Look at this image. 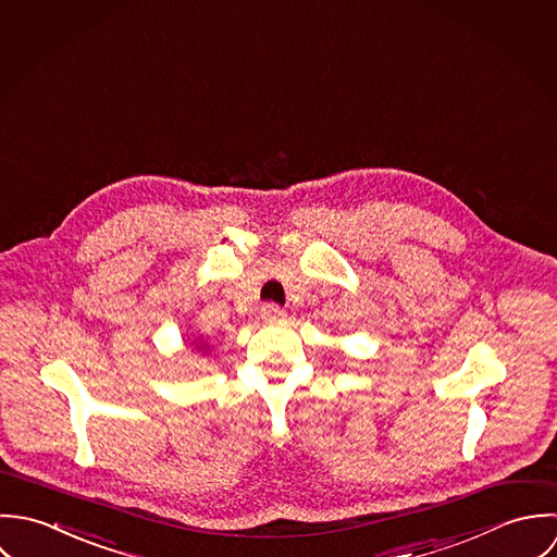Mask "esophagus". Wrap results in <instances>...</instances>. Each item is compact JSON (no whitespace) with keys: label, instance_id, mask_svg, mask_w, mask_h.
<instances>
[{"label":"esophagus","instance_id":"1","mask_svg":"<svg viewBox=\"0 0 557 557\" xmlns=\"http://www.w3.org/2000/svg\"><path fill=\"white\" fill-rule=\"evenodd\" d=\"M260 314H262V319L269 321V323H275V321H280V319L286 317L284 308H280L277 304H264L262 310H260Z\"/></svg>","mask_w":557,"mask_h":557}]
</instances>
